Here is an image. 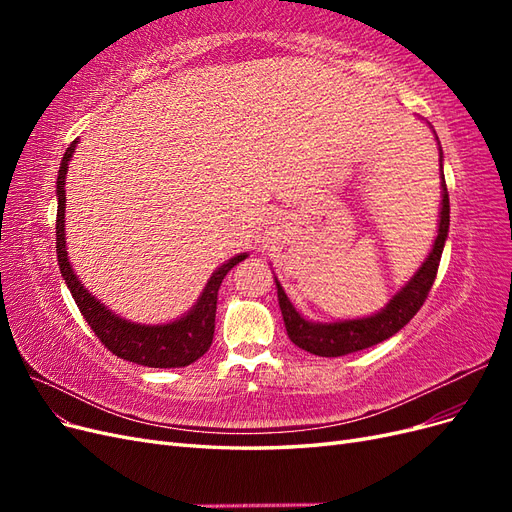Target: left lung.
I'll return each mask as SVG.
<instances>
[{
  "instance_id": "1",
  "label": "left lung",
  "mask_w": 512,
  "mask_h": 512,
  "mask_svg": "<svg viewBox=\"0 0 512 512\" xmlns=\"http://www.w3.org/2000/svg\"><path fill=\"white\" fill-rule=\"evenodd\" d=\"M442 211H440V228L438 239L433 243L429 258L423 262V267L412 277L410 284L401 290L393 301L386 305L380 314L361 320H346L333 324H314L299 316L297 309L288 301L284 288L277 282V299H280L282 316L286 322L288 337L294 346H299L316 356H344L376 346L384 339L395 335L399 329L414 318L418 309L423 307L427 294L436 282L440 258L444 250V241L448 235V222H451V203H448L446 183H442Z\"/></svg>"
}]
</instances>
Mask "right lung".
<instances>
[{"instance_id":"add662e5","label":"right lung","mask_w":512,"mask_h":512,"mask_svg":"<svg viewBox=\"0 0 512 512\" xmlns=\"http://www.w3.org/2000/svg\"><path fill=\"white\" fill-rule=\"evenodd\" d=\"M76 141L64 153V160L59 166L57 177V260L61 275L72 292V297L79 305L83 318L96 333V337L104 344V348L111 350L115 356L123 361L138 363L145 367H185L203 356L213 342L215 331V307H218V290L226 273L237 267L245 254H239L226 265H222L213 273L207 282L203 297L198 299L196 307L188 316H183L177 322L160 324V327H143V324H132L128 320H121L119 316L111 314L108 309L96 301V297L83 288V284L76 280V275L68 262L66 254V237H64V213H66V173L68 162L72 158V151Z\"/></svg>"}]
</instances>
